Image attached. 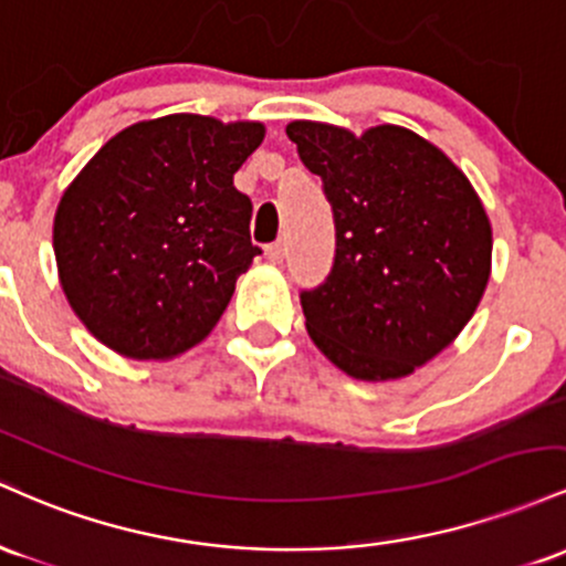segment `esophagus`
Returning <instances> with one entry per match:
<instances>
[{"instance_id": "obj_1", "label": "esophagus", "mask_w": 566, "mask_h": 566, "mask_svg": "<svg viewBox=\"0 0 566 566\" xmlns=\"http://www.w3.org/2000/svg\"><path fill=\"white\" fill-rule=\"evenodd\" d=\"M266 259H270L272 264H281L283 262V256H285V249H283V243H272V245H266Z\"/></svg>"}]
</instances>
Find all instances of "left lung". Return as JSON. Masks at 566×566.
<instances>
[{
    "label": "left lung",
    "instance_id": "1",
    "mask_svg": "<svg viewBox=\"0 0 566 566\" xmlns=\"http://www.w3.org/2000/svg\"><path fill=\"white\" fill-rule=\"evenodd\" d=\"M334 208L332 275L304 291L310 339L347 377L415 374L468 326L492 275V224L471 179L401 125H285Z\"/></svg>",
    "mask_w": 566,
    "mask_h": 566
}]
</instances>
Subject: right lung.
Listing matches in <instances>:
<instances>
[{"mask_svg": "<svg viewBox=\"0 0 566 566\" xmlns=\"http://www.w3.org/2000/svg\"><path fill=\"white\" fill-rule=\"evenodd\" d=\"M264 123L165 114L101 146L63 189L53 219L59 283L101 345L170 360L200 345L259 249L234 174Z\"/></svg>", "mask_w": 566, "mask_h": 566, "instance_id": "right-lung-1", "label": "right lung"}]
</instances>
